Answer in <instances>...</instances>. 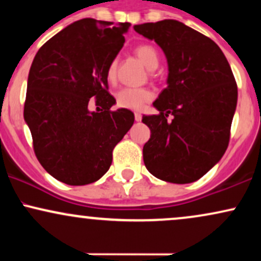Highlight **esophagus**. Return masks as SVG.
Here are the masks:
<instances>
[{"mask_svg": "<svg viewBox=\"0 0 261 261\" xmlns=\"http://www.w3.org/2000/svg\"><path fill=\"white\" fill-rule=\"evenodd\" d=\"M135 120L141 121V120H142V115H141L140 113H135Z\"/></svg>", "mask_w": 261, "mask_h": 261, "instance_id": "esophagus-1", "label": "esophagus"}]
</instances>
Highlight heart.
<instances>
[{"label": "heart", "instance_id": "b5f03b06", "mask_svg": "<svg viewBox=\"0 0 261 261\" xmlns=\"http://www.w3.org/2000/svg\"><path fill=\"white\" fill-rule=\"evenodd\" d=\"M135 54L148 70H154L160 64L157 50L152 45H140L135 50ZM116 70H118V61L113 60L108 66V80L113 81L115 79ZM151 99L152 93L146 88H122L121 91L116 93V106L119 108H124V109L139 110Z\"/></svg>", "mask_w": 261, "mask_h": 261}]
</instances>
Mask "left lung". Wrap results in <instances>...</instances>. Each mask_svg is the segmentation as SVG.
Segmentation results:
<instances>
[{"label": "left lung", "instance_id": "8db88e82", "mask_svg": "<svg viewBox=\"0 0 261 261\" xmlns=\"http://www.w3.org/2000/svg\"><path fill=\"white\" fill-rule=\"evenodd\" d=\"M134 29L160 45L168 62V86L153 101L160 114L142 116L151 130L145 166L161 180L193 182L228 147L238 98L234 76L218 45L184 23L164 19Z\"/></svg>", "mask_w": 261, "mask_h": 261}]
</instances>
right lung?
<instances>
[{
  "label": "right lung",
  "mask_w": 261,
  "mask_h": 261,
  "mask_svg": "<svg viewBox=\"0 0 261 261\" xmlns=\"http://www.w3.org/2000/svg\"><path fill=\"white\" fill-rule=\"evenodd\" d=\"M130 25L83 18L54 35L33 60L24 120L38 161L65 184L100 179L114 147L133 126V112L110 110L115 98L108 92L107 76ZM93 96L100 113L89 110Z\"/></svg>",
  "instance_id": "add662e5"
}]
</instances>
